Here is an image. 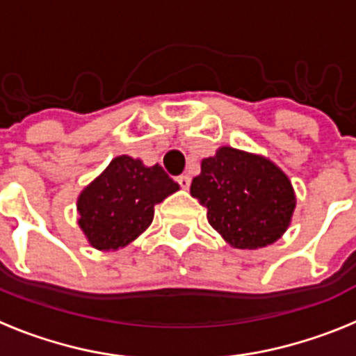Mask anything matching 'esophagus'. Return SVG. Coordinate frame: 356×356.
<instances>
[{"instance_id": "34e87169", "label": "esophagus", "mask_w": 356, "mask_h": 356, "mask_svg": "<svg viewBox=\"0 0 356 356\" xmlns=\"http://www.w3.org/2000/svg\"><path fill=\"white\" fill-rule=\"evenodd\" d=\"M176 181H178V184H180V187H181V188H188V185H191V178H188L187 175L178 176V178H176Z\"/></svg>"}]
</instances>
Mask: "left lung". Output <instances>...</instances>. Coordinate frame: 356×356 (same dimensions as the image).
<instances>
[{"mask_svg":"<svg viewBox=\"0 0 356 356\" xmlns=\"http://www.w3.org/2000/svg\"><path fill=\"white\" fill-rule=\"evenodd\" d=\"M191 196L207 209L210 226L237 250L278 241L296 209L294 187L273 160L232 146L201 160Z\"/></svg>","mask_w":356,"mask_h":356,"instance_id":"obj_1","label":"left lung"}]
</instances>
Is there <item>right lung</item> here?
I'll return each mask as SVG.
<instances>
[{"label":"right lung","mask_w":356,"mask_h":356,"mask_svg":"<svg viewBox=\"0 0 356 356\" xmlns=\"http://www.w3.org/2000/svg\"><path fill=\"white\" fill-rule=\"evenodd\" d=\"M178 188L159 163L115 156L78 196V226L94 250L118 251L146 232L156 203Z\"/></svg>","instance_id":"add662e5"}]
</instances>
